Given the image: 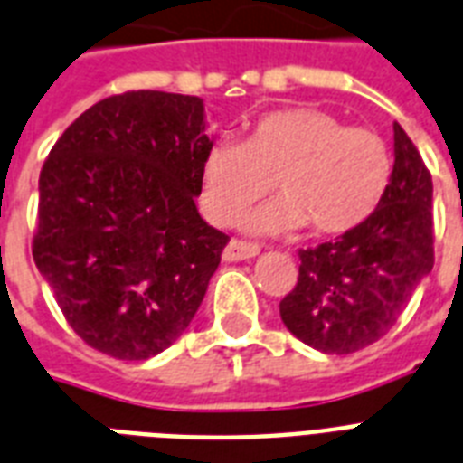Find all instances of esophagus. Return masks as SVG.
<instances>
[{
	"label": "esophagus",
	"instance_id": "34e87169",
	"mask_svg": "<svg viewBox=\"0 0 463 463\" xmlns=\"http://www.w3.org/2000/svg\"><path fill=\"white\" fill-rule=\"evenodd\" d=\"M261 251V247L254 242H240V240H231L225 244L223 259L225 261H244V259H254Z\"/></svg>",
	"mask_w": 463,
	"mask_h": 463
}]
</instances>
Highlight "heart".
<instances>
[{"mask_svg":"<svg viewBox=\"0 0 463 463\" xmlns=\"http://www.w3.org/2000/svg\"><path fill=\"white\" fill-rule=\"evenodd\" d=\"M392 178V152L368 128H347L328 111L280 109L259 118L242 142L219 140L199 166V204L216 225H232L270 190L280 199L244 219L250 232L309 225L340 235L371 216Z\"/></svg>","mask_w":463,"mask_h":463,"instance_id":"1","label":"heart"}]
</instances>
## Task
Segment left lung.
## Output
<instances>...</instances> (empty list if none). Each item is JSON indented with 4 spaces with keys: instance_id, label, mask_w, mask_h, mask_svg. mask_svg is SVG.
<instances>
[{
    "instance_id": "1",
    "label": "left lung",
    "mask_w": 463,
    "mask_h": 463,
    "mask_svg": "<svg viewBox=\"0 0 463 463\" xmlns=\"http://www.w3.org/2000/svg\"><path fill=\"white\" fill-rule=\"evenodd\" d=\"M295 290L280 302L285 328L326 354H352L394 326L433 270V180L394 123V166L381 204L335 242L299 250Z\"/></svg>"
}]
</instances>
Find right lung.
I'll return each mask as SVG.
<instances>
[{
	"label": "right lung",
	"instance_id": "1",
	"mask_svg": "<svg viewBox=\"0 0 463 463\" xmlns=\"http://www.w3.org/2000/svg\"><path fill=\"white\" fill-rule=\"evenodd\" d=\"M212 145L199 97L137 90L97 101L52 146L33 259L97 352L156 356L197 314L228 244L194 204Z\"/></svg>",
	"mask_w": 463,
	"mask_h": 463
}]
</instances>
